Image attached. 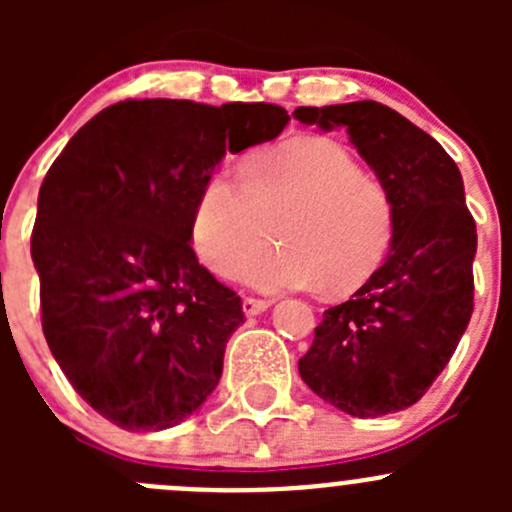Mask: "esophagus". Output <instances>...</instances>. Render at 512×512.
<instances>
[{"label":"esophagus","instance_id":"1","mask_svg":"<svg viewBox=\"0 0 512 512\" xmlns=\"http://www.w3.org/2000/svg\"><path fill=\"white\" fill-rule=\"evenodd\" d=\"M270 299H257V297H245L242 299V312L247 314V317H257V314L267 312L270 309Z\"/></svg>","mask_w":512,"mask_h":512}]
</instances>
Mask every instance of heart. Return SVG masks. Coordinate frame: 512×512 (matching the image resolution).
<instances>
[{
	"instance_id": "heart-1",
	"label": "heart",
	"mask_w": 512,
	"mask_h": 512,
	"mask_svg": "<svg viewBox=\"0 0 512 512\" xmlns=\"http://www.w3.org/2000/svg\"><path fill=\"white\" fill-rule=\"evenodd\" d=\"M282 248L251 258L271 236ZM396 203L389 188L342 143L302 136L260 148L242 163V178L218 170L203 185L190 220L200 260L262 292L319 287L347 297L389 257Z\"/></svg>"
}]
</instances>
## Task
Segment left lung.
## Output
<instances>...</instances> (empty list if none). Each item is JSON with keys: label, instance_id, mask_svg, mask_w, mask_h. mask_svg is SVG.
Masks as SVG:
<instances>
[{"label": "left lung", "instance_id": "1", "mask_svg": "<svg viewBox=\"0 0 512 512\" xmlns=\"http://www.w3.org/2000/svg\"><path fill=\"white\" fill-rule=\"evenodd\" d=\"M294 118L344 128L396 203L389 257L352 299L324 312L299 376L344 414L409 409L446 369L473 314L478 235L461 170L384 103L299 106Z\"/></svg>", "mask_w": 512, "mask_h": 512}]
</instances>
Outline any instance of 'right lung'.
I'll use <instances>...</instances> for the list:
<instances>
[{"label": "right lung", "instance_id": "obj_1", "mask_svg": "<svg viewBox=\"0 0 512 512\" xmlns=\"http://www.w3.org/2000/svg\"><path fill=\"white\" fill-rule=\"evenodd\" d=\"M287 121L275 103L128 98L51 163L32 232L41 329L76 394L116 426L163 431L218 386L245 314L195 257L190 220L225 153Z\"/></svg>", "mask_w": 512, "mask_h": 512}]
</instances>
